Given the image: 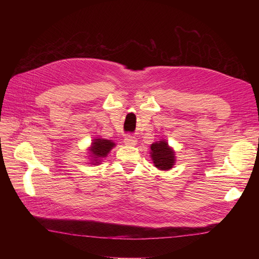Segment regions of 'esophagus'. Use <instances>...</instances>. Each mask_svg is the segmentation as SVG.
Here are the masks:
<instances>
[{
  "mask_svg": "<svg viewBox=\"0 0 259 259\" xmlns=\"http://www.w3.org/2000/svg\"><path fill=\"white\" fill-rule=\"evenodd\" d=\"M124 143H125V145H127V146H134V145H136L137 140L134 136L127 135V136H125V138H124Z\"/></svg>",
  "mask_w": 259,
  "mask_h": 259,
  "instance_id": "1",
  "label": "esophagus"
}]
</instances>
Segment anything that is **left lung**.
Wrapping results in <instances>:
<instances>
[{
    "instance_id": "obj_1",
    "label": "left lung",
    "mask_w": 259,
    "mask_h": 259,
    "mask_svg": "<svg viewBox=\"0 0 259 259\" xmlns=\"http://www.w3.org/2000/svg\"><path fill=\"white\" fill-rule=\"evenodd\" d=\"M151 158L155 167L162 170H168L175 163V152L168 147L167 143L161 140L151 145Z\"/></svg>"
}]
</instances>
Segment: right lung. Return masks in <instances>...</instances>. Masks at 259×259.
Instances as JSON below:
<instances>
[{"label":"right lung","mask_w":259,"mask_h":259,"mask_svg":"<svg viewBox=\"0 0 259 259\" xmlns=\"http://www.w3.org/2000/svg\"><path fill=\"white\" fill-rule=\"evenodd\" d=\"M114 143H112L111 140H107V139H95L94 143H92V148H91V152L92 156L95 163H99L100 160L107 156L109 151L114 147Z\"/></svg>","instance_id":"add662e5"}]
</instances>
